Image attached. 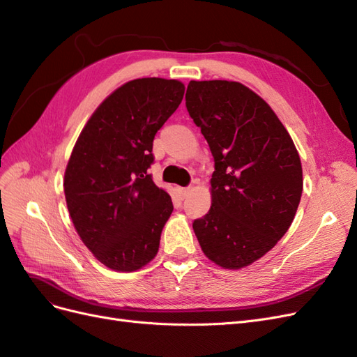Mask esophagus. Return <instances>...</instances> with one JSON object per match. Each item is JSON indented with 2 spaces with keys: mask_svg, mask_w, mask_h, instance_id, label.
I'll list each match as a JSON object with an SVG mask.
<instances>
[{
  "mask_svg": "<svg viewBox=\"0 0 357 357\" xmlns=\"http://www.w3.org/2000/svg\"><path fill=\"white\" fill-rule=\"evenodd\" d=\"M190 190H192V188L189 186V188H178V193H180V197L185 199L189 193H190Z\"/></svg>",
  "mask_w": 357,
  "mask_h": 357,
  "instance_id": "34e87169",
  "label": "esophagus"
}]
</instances>
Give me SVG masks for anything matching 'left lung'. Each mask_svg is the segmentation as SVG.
<instances>
[{"mask_svg":"<svg viewBox=\"0 0 357 357\" xmlns=\"http://www.w3.org/2000/svg\"><path fill=\"white\" fill-rule=\"evenodd\" d=\"M186 109L214 158L211 208L193 232L214 264L247 266L294 222L302 195L296 147L271 107L238 82L192 80Z\"/></svg>","mask_w":357,"mask_h":357,"instance_id":"1","label":"left lung"}]
</instances>
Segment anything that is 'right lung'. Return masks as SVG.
<instances>
[{
	"instance_id": "right-lung-1",
	"label": "right lung",
	"mask_w": 357,
	"mask_h": 357,
	"mask_svg": "<svg viewBox=\"0 0 357 357\" xmlns=\"http://www.w3.org/2000/svg\"><path fill=\"white\" fill-rule=\"evenodd\" d=\"M183 95L177 80L128 82L95 110L73 149L63 180L71 220L84 245L114 271H135L159 250L172 202L149 168L155 135Z\"/></svg>"
}]
</instances>
